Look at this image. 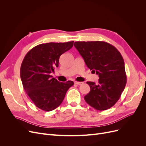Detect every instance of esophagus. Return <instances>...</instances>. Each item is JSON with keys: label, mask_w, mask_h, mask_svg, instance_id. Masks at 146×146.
Segmentation results:
<instances>
[{"label": "esophagus", "mask_w": 146, "mask_h": 146, "mask_svg": "<svg viewBox=\"0 0 146 146\" xmlns=\"http://www.w3.org/2000/svg\"><path fill=\"white\" fill-rule=\"evenodd\" d=\"M74 83H75V84H76V85H82V84H83V82L75 81V82H74Z\"/></svg>", "instance_id": "1"}]
</instances>
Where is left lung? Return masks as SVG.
<instances>
[{"label":"left lung","instance_id":"obj_1","mask_svg":"<svg viewBox=\"0 0 146 146\" xmlns=\"http://www.w3.org/2000/svg\"><path fill=\"white\" fill-rule=\"evenodd\" d=\"M74 46L92 72L99 76V83L87 82L90 91L84 99L94 108L109 109L120 98L125 87L127 76L121 53L104 41H77Z\"/></svg>","mask_w":146,"mask_h":146}]
</instances>
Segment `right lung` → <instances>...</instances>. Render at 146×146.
<instances>
[{
	"mask_svg": "<svg viewBox=\"0 0 146 146\" xmlns=\"http://www.w3.org/2000/svg\"><path fill=\"white\" fill-rule=\"evenodd\" d=\"M74 41L41 44L29 50L21 64L24 89L38 108L50 111L60 106L72 81L59 82L50 74L58 67L60 56L73 46Z\"/></svg>",
	"mask_w": 146,
	"mask_h": 146,
	"instance_id": "add662e5",
	"label": "right lung"
}]
</instances>
